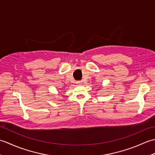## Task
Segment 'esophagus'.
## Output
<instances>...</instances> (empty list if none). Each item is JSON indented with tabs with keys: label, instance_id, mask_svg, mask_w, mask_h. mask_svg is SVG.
I'll list each match as a JSON object with an SVG mask.
<instances>
[{
	"label": "esophagus",
	"instance_id": "obj_1",
	"mask_svg": "<svg viewBox=\"0 0 155 155\" xmlns=\"http://www.w3.org/2000/svg\"><path fill=\"white\" fill-rule=\"evenodd\" d=\"M77 83H78V84H81V82H79V81H78V82H77Z\"/></svg>",
	"mask_w": 155,
	"mask_h": 155
}]
</instances>
